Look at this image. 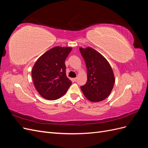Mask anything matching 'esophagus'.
<instances>
[{
	"instance_id": "obj_1",
	"label": "esophagus",
	"mask_w": 148,
	"mask_h": 148,
	"mask_svg": "<svg viewBox=\"0 0 148 148\" xmlns=\"http://www.w3.org/2000/svg\"><path fill=\"white\" fill-rule=\"evenodd\" d=\"M73 80L74 82H76L77 80V78H73Z\"/></svg>"
}]
</instances>
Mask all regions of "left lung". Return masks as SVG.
<instances>
[{"mask_svg": "<svg viewBox=\"0 0 148 148\" xmlns=\"http://www.w3.org/2000/svg\"><path fill=\"white\" fill-rule=\"evenodd\" d=\"M79 51L87 68V82L81 86L84 96L92 102H99L108 97L112 90L115 78L109 63L100 53L91 47Z\"/></svg>", "mask_w": 148, "mask_h": 148, "instance_id": "8db88e82", "label": "left lung"}]
</instances>
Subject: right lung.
I'll list each match as a JSON object with an SVG mask.
<instances>
[{"instance_id": "obj_1", "label": "right lung", "mask_w": 148, "mask_h": 148, "mask_svg": "<svg viewBox=\"0 0 148 148\" xmlns=\"http://www.w3.org/2000/svg\"><path fill=\"white\" fill-rule=\"evenodd\" d=\"M71 47H53L36 62L31 75L34 86L44 98L56 100L64 95L71 84L66 75L65 61Z\"/></svg>"}]
</instances>
